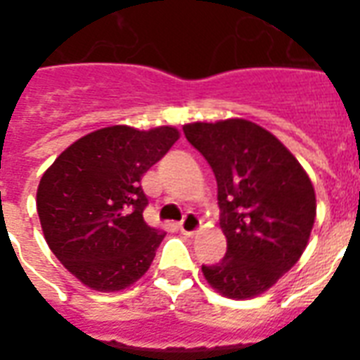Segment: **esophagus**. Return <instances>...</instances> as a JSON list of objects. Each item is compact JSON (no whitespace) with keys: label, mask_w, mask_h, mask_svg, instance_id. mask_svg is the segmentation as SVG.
I'll return each mask as SVG.
<instances>
[{"label":"esophagus","mask_w":360,"mask_h":360,"mask_svg":"<svg viewBox=\"0 0 360 360\" xmlns=\"http://www.w3.org/2000/svg\"><path fill=\"white\" fill-rule=\"evenodd\" d=\"M200 226H202V220L196 213H186L185 219L179 222V230L183 236H194L200 230Z\"/></svg>","instance_id":"obj_1"}]
</instances>
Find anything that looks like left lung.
<instances>
[{"mask_svg":"<svg viewBox=\"0 0 360 360\" xmlns=\"http://www.w3.org/2000/svg\"><path fill=\"white\" fill-rule=\"evenodd\" d=\"M186 140L202 153L219 186L226 256L202 265L230 299H250L278 282L307 248L316 192L297 158L269 130L246 120L191 123Z\"/></svg>","mask_w":360,"mask_h":360,"instance_id":"1","label":"left lung"}]
</instances>
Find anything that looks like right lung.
I'll return each mask as SVG.
<instances>
[{
  "mask_svg": "<svg viewBox=\"0 0 360 360\" xmlns=\"http://www.w3.org/2000/svg\"><path fill=\"white\" fill-rule=\"evenodd\" d=\"M179 140L174 127L115 124L84 136L44 172L37 213L44 239L65 269L97 291L141 278L164 231L143 220L141 177Z\"/></svg>",
  "mask_w": 360,
  "mask_h": 360,
  "instance_id": "1",
  "label": "right lung"
}]
</instances>
